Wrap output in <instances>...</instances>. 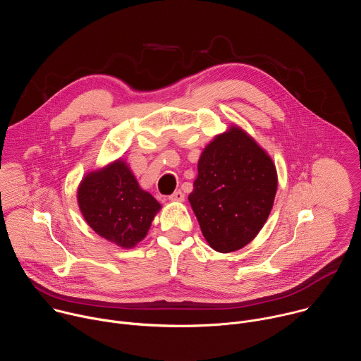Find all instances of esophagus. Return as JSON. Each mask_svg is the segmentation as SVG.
<instances>
[{"instance_id": "1", "label": "esophagus", "mask_w": 361, "mask_h": 361, "mask_svg": "<svg viewBox=\"0 0 361 361\" xmlns=\"http://www.w3.org/2000/svg\"><path fill=\"white\" fill-rule=\"evenodd\" d=\"M170 201H178V202H181V201H184V198H185V195H184V192L183 191H174L170 197Z\"/></svg>"}]
</instances>
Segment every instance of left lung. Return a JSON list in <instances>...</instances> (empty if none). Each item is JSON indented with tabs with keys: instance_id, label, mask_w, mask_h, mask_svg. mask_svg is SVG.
Returning <instances> with one entry per match:
<instances>
[{
	"instance_id": "8db88e82",
	"label": "left lung",
	"mask_w": 361,
	"mask_h": 361,
	"mask_svg": "<svg viewBox=\"0 0 361 361\" xmlns=\"http://www.w3.org/2000/svg\"><path fill=\"white\" fill-rule=\"evenodd\" d=\"M188 195L209 245L219 252L243 248L267 221L277 192V170L267 154L238 126L202 149Z\"/></svg>"
}]
</instances>
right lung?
<instances>
[{"instance_id":"right-lung-1","label":"right lung","mask_w":361,"mask_h":361,"mask_svg":"<svg viewBox=\"0 0 361 361\" xmlns=\"http://www.w3.org/2000/svg\"><path fill=\"white\" fill-rule=\"evenodd\" d=\"M77 201L87 224L121 248L135 247L161 210V204L138 185L121 159L85 174L77 188Z\"/></svg>"}]
</instances>
